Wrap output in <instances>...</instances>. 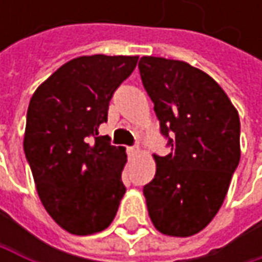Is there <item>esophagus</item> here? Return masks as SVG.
<instances>
[{
    "mask_svg": "<svg viewBox=\"0 0 262 262\" xmlns=\"http://www.w3.org/2000/svg\"><path fill=\"white\" fill-rule=\"evenodd\" d=\"M139 153H141V147L139 145H133V147L129 148V155L130 156H138Z\"/></svg>",
    "mask_w": 262,
    "mask_h": 262,
    "instance_id": "34e87169",
    "label": "esophagus"
}]
</instances>
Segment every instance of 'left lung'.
Wrapping results in <instances>:
<instances>
[{"instance_id": "left-lung-1", "label": "left lung", "mask_w": 262, "mask_h": 262, "mask_svg": "<svg viewBox=\"0 0 262 262\" xmlns=\"http://www.w3.org/2000/svg\"><path fill=\"white\" fill-rule=\"evenodd\" d=\"M142 84L171 153L155 155L144 186L151 223L164 235L191 236L219 212L239 162V117L222 86L182 60L144 56Z\"/></svg>"}]
</instances>
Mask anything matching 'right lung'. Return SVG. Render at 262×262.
<instances>
[{
    "label": "right lung",
    "instance_id": "add662e5",
    "mask_svg": "<svg viewBox=\"0 0 262 262\" xmlns=\"http://www.w3.org/2000/svg\"><path fill=\"white\" fill-rule=\"evenodd\" d=\"M138 56H81L62 65L33 94L24 151L39 199L51 219L74 235L104 231L126 192L124 147L100 136L109 101Z\"/></svg>",
    "mask_w": 262,
    "mask_h": 262
}]
</instances>
